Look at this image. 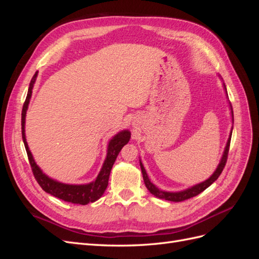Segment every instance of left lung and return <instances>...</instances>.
I'll use <instances>...</instances> for the list:
<instances>
[{"label": "left lung", "mask_w": 259, "mask_h": 259, "mask_svg": "<svg viewBox=\"0 0 259 259\" xmlns=\"http://www.w3.org/2000/svg\"><path fill=\"white\" fill-rule=\"evenodd\" d=\"M219 79H221L223 81V77L218 74ZM223 85H224V90H225V93H226V96L228 97V93H227V89H226V85L223 81ZM229 108L231 110V117H232V121H233V111H232V107H231V104L229 103ZM231 135H232V127H231V131H230V134H229V138L228 140H227V144H226V147H225V150H224V153H223V156L221 161H219L218 165L215 169V171L213 174H211L206 180H204V182H202L200 184H197L194 185L190 188H187V189L185 190H182V191H176V192H171V191H163L161 189H159L158 187H156L155 185H153L151 183V180L149 179L148 177V174L147 171L143 165V162L140 161V168H142V173H143V177H144V182H145V185L147 187V189L150 191L151 194H153L154 197L159 198V199H164V200H167V201H171V202H182V201H185V200H188L190 198H193L195 197V195H198L199 193H201L202 191H204L206 188H208L211 184H213L215 180L219 177V175L222 174V171L226 165V162H227V158H228V152H229V146H230V140H231Z\"/></svg>", "instance_id": "obj_1"}]
</instances>
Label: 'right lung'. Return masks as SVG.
<instances>
[{
    "instance_id": "add662e5",
    "label": "right lung",
    "mask_w": 259,
    "mask_h": 259,
    "mask_svg": "<svg viewBox=\"0 0 259 259\" xmlns=\"http://www.w3.org/2000/svg\"><path fill=\"white\" fill-rule=\"evenodd\" d=\"M36 76H37V71L35 72L32 79H31L27 98H26L25 104H23L22 112H21L22 140H23V144H25L28 159L36 182L41 186V188L45 192H48L54 195V197H56L60 200H64L66 202L73 203V204H81V205H86L89 204V203L95 202L104 194L105 190L107 189L111 168L116 160L117 154H119V152L121 151V149L130 142L131 132L127 130H123L109 140L106 160L103 164V166H101L99 174L97 175L96 179L94 180V182L89 184H83V185H71V184L60 183L58 180L51 178L50 176L43 173V170L38 167V165L35 163L33 155L31 153L30 149L28 147L26 133H25L26 132L25 131L26 114H27L31 96H32V90H33L34 83L36 81Z\"/></svg>"
}]
</instances>
